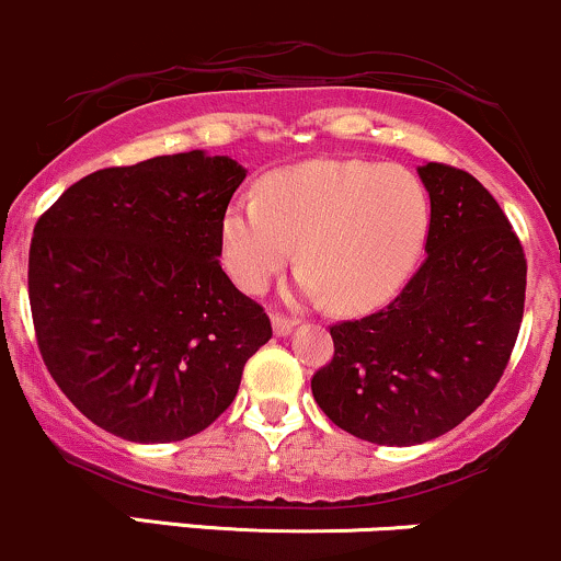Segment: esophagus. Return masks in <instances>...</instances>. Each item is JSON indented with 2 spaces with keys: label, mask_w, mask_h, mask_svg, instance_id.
Segmentation results:
<instances>
[{
  "label": "esophagus",
  "mask_w": 561,
  "mask_h": 561,
  "mask_svg": "<svg viewBox=\"0 0 561 561\" xmlns=\"http://www.w3.org/2000/svg\"><path fill=\"white\" fill-rule=\"evenodd\" d=\"M294 327H297V321H294V318L280 316V312H275V316H273V331H275V334H278V336L291 334Z\"/></svg>",
  "instance_id": "34e87169"
}]
</instances>
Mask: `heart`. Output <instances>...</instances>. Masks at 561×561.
<instances>
[{
    "instance_id": "b5f03b06",
    "label": "heart",
    "mask_w": 561,
    "mask_h": 561,
    "mask_svg": "<svg viewBox=\"0 0 561 561\" xmlns=\"http://www.w3.org/2000/svg\"><path fill=\"white\" fill-rule=\"evenodd\" d=\"M431 201L390 162L307 160L262 182L221 216V262L243 291L262 294L297 256L299 291L345 312L390 302L425 251Z\"/></svg>"
}]
</instances>
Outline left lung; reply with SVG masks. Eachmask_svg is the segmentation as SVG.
<instances>
[{"label": "left lung", "mask_w": 561, "mask_h": 561, "mask_svg": "<svg viewBox=\"0 0 561 561\" xmlns=\"http://www.w3.org/2000/svg\"><path fill=\"white\" fill-rule=\"evenodd\" d=\"M431 195L425 262L385 310L331 327L334 358L312 396L334 425L412 447L484 403L519 336L527 259L503 208L471 173L417 168Z\"/></svg>", "instance_id": "left-lung-1"}]
</instances>
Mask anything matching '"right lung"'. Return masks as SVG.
Instances as JSON below:
<instances>
[{
    "label": "right lung",
    "mask_w": 561,
    "mask_h": 561,
    "mask_svg": "<svg viewBox=\"0 0 561 561\" xmlns=\"http://www.w3.org/2000/svg\"><path fill=\"white\" fill-rule=\"evenodd\" d=\"M245 168L203 149L104 168L39 216L28 302L64 396L125 442L195 436L225 412L267 312L221 270V216Z\"/></svg>",
    "instance_id": "obj_1"
}]
</instances>
